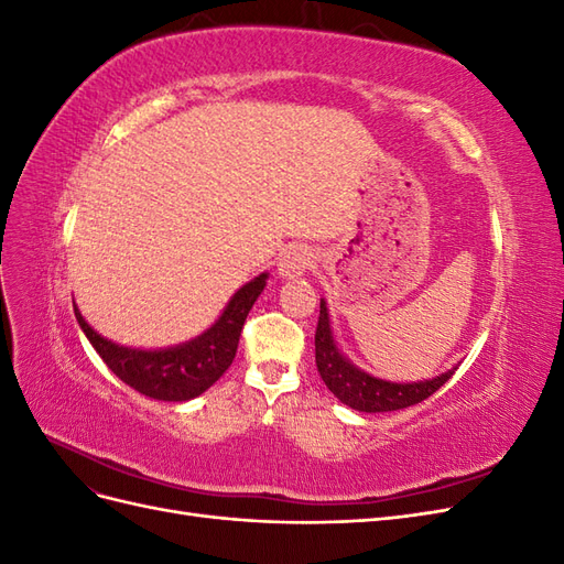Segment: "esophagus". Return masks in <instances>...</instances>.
Returning <instances> with one entry per match:
<instances>
[{
    "mask_svg": "<svg viewBox=\"0 0 564 564\" xmlns=\"http://www.w3.org/2000/svg\"><path fill=\"white\" fill-rule=\"evenodd\" d=\"M311 265H313V253L303 247H294L280 259L278 272L284 280H294V278H301Z\"/></svg>",
    "mask_w": 564,
    "mask_h": 564,
    "instance_id": "1",
    "label": "esophagus"
}]
</instances>
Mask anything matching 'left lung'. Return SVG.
<instances>
[{
    "label": "left lung",
    "instance_id": "left-lung-1",
    "mask_svg": "<svg viewBox=\"0 0 564 564\" xmlns=\"http://www.w3.org/2000/svg\"><path fill=\"white\" fill-rule=\"evenodd\" d=\"M315 365L322 381L327 383V388L340 402L357 409V412L369 414L395 412V409L419 404L445 386L454 373V369H449L437 379L419 383H390L369 377V373L350 365L346 357L338 352L329 329V315L324 301L319 303V317L315 329Z\"/></svg>",
    "mask_w": 564,
    "mask_h": 564
}]
</instances>
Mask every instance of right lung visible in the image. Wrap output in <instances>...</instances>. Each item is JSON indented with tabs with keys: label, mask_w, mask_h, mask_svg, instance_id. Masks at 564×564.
<instances>
[{
	"label": "right lung",
	"mask_w": 564,
	"mask_h": 564,
	"mask_svg": "<svg viewBox=\"0 0 564 564\" xmlns=\"http://www.w3.org/2000/svg\"><path fill=\"white\" fill-rule=\"evenodd\" d=\"M265 272L237 292L226 305L224 315L218 317L212 329L187 340L183 346L166 350H135L117 346L112 340L96 334L79 311L75 308V317L82 332L87 334L91 346L100 355L117 379H122L141 395L164 402H185L202 395L204 390L212 388L226 369L232 365L237 344L245 327V319L251 311L253 301L259 299L265 286Z\"/></svg>",
	"instance_id": "right-lung-1"
}]
</instances>
